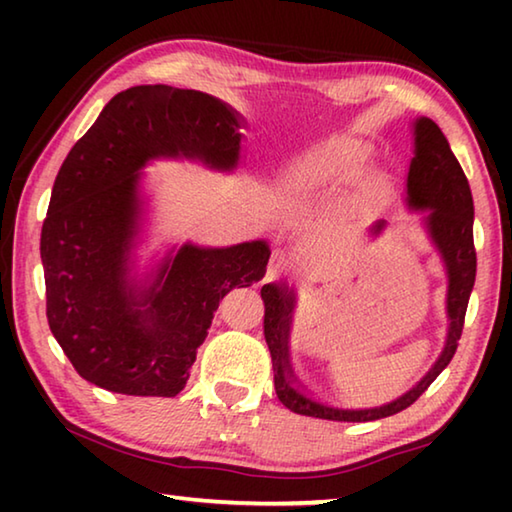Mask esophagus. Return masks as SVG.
<instances>
[{"label":"esophagus","instance_id":"esophagus-1","mask_svg":"<svg viewBox=\"0 0 512 512\" xmlns=\"http://www.w3.org/2000/svg\"><path fill=\"white\" fill-rule=\"evenodd\" d=\"M293 273V262L289 257H284L282 253H275L268 262L266 275L268 277H289Z\"/></svg>","mask_w":512,"mask_h":512}]
</instances>
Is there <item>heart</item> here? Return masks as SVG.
<instances>
[{"label":"heart","instance_id":"heart-1","mask_svg":"<svg viewBox=\"0 0 512 512\" xmlns=\"http://www.w3.org/2000/svg\"><path fill=\"white\" fill-rule=\"evenodd\" d=\"M361 160L363 151L359 144L332 142L325 144L323 149L309 153L307 158H302L291 169L289 180L300 192H311V189L339 183V180L354 176Z\"/></svg>","mask_w":512,"mask_h":512}]
</instances>
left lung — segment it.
I'll use <instances>...</instances> for the list:
<instances>
[{
  "instance_id": "1",
  "label": "left lung",
  "mask_w": 512,
  "mask_h": 512,
  "mask_svg": "<svg viewBox=\"0 0 512 512\" xmlns=\"http://www.w3.org/2000/svg\"><path fill=\"white\" fill-rule=\"evenodd\" d=\"M406 194L415 210H429L427 228L445 259L449 291H447V314L449 334L447 345L440 359L427 375L415 384L409 393L397 397L395 402L375 406V409H336L325 402H318L298 386L293 370L289 366V323H291V293L284 284H264V336L273 359L275 393L289 411L311 418L336 420V422H370L388 418L404 411L427 391L440 372L447 368L456 354L461 341L465 311L470 302V293L476 277V250H474V203L470 183L458 164L456 155L449 149L447 137L433 124L431 119L415 121V158L406 180ZM384 221H379L372 232H381Z\"/></svg>"
}]
</instances>
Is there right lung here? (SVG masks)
Masks as SVG:
<instances>
[{"label":"right lung","instance_id":"1","mask_svg":"<svg viewBox=\"0 0 512 512\" xmlns=\"http://www.w3.org/2000/svg\"><path fill=\"white\" fill-rule=\"evenodd\" d=\"M239 142V119L223 101L171 85H137L112 97L67 153L40 235L47 320L74 370L94 386L178 395L225 293L264 277L266 241L183 246L144 291L126 277L140 214L137 171L160 155L232 169Z\"/></svg>","mask_w":512,"mask_h":512}]
</instances>
